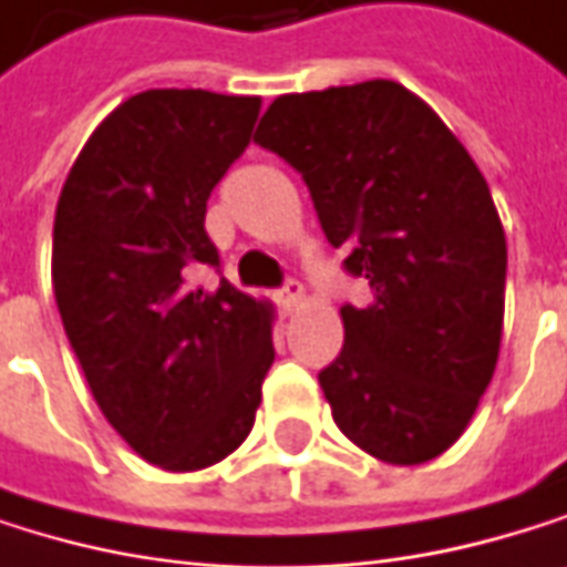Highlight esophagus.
Segmentation results:
<instances>
[{
  "instance_id": "obj_1",
  "label": "esophagus",
  "mask_w": 567,
  "mask_h": 567,
  "mask_svg": "<svg viewBox=\"0 0 567 567\" xmlns=\"http://www.w3.org/2000/svg\"><path fill=\"white\" fill-rule=\"evenodd\" d=\"M302 286H299V281H286V286H281L278 292H275V302H278V309L281 312H286V316H292L299 306H302Z\"/></svg>"
}]
</instances>
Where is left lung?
Here are the masks:
<instances>
[{"label": "left lung", "mask_w": 567, "mask_h": 567, "mask_svg": "<svg viewBox=\"0 0 567 567\" xmlns=\"http://www.w3.org/2000/svg\"><path fill=\"white\" fill-rule=\"evenodd\" d=\"M255 144L289 161L346 271V342L319 373L336 426L377 461L426 464L467 430L501 352L507 241L491 187L406 86L367 80L278 96Z\"/></svg>", "instance_id": "1"}]
</instances>
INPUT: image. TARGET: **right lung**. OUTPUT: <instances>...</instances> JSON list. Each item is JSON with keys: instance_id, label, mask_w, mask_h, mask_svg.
Wrapping results in <instances>:
<instances>
[{"instance_id": "right-lung-1", "label": "right lung", "mask_w": 567, "mask_h": 567, "mask_svg": "<svg viewBox=\"0 0 567 567\" xmlns=\"http://www.w3.org/2000/svg\"><path fill=\"white\" fill-rule=\"evenodd\" d=\"M258 96L147 90L90 134L60 190L53 292L106 423L164 471L225 461L251 433L275 359L271 306L221 278L205 231Z\"/></svg>"}]
</instances>
